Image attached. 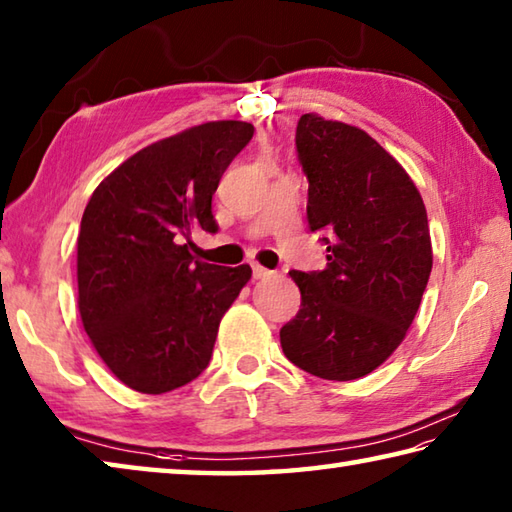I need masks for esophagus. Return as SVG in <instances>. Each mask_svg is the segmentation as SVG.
<instances>
[{"mask_svg": "<svg viewBox=\"0 0 512 512\" xmlns=\"http://www.w3.org/2000/svg\"><path fill=\"white\" fill-rule=\"evenodd\" d=\"M273 271H268V268L259 266V264H253V277L255 280H266V277H271Z\"/></svg>", "mask_w": 512, "mask_h": 512, "instance_id": "1", "label": "esophagus"}]
</instances>
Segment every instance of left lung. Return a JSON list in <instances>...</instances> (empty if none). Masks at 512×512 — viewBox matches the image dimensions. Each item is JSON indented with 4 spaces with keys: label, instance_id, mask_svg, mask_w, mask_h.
<instances>
[{
    "label": "left lung",
    "instance_id": "obj_1",
    "mask_svg": "<svg viewBox=\"0 0 512 512\" xmlns=\"http://www.w3.org/2000/svg\"><path fill=\"white\" fill-rule=\"evenodd\" d=\"M295 147L309 228L327 232V266L288 273L302 306L280 342L295 367L356 380L392 356L421 304L432 271L427 212L403 167L358 127L304 114Z\"/></svg>",
    "mask_w": 512,
    "mask_h": 512
}]
</instances>
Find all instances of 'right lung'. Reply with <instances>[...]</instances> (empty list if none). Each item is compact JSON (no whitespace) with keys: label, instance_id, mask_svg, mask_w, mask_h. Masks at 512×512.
<instances>
[{"label":"right lung","instance_id":"1","mask_svg":"<svg viewBox=\"0 0 512 512\" xmlns=\"http://www.w3.org/2000/svg\"><path fill=\"white\" fill-rule=\"evenodd\" d=\"M255 127L219 120L163 138L116 167L85 208L78 306L118 380L165 394L208 367L219 322L250 266L194 259L192 230L215 232L212 194Z\"/></svg>","mask_w":512,"mask_h":512}]
</instances>
